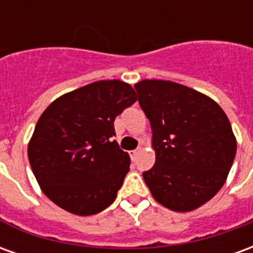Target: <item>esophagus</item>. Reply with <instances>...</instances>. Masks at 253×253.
Instances as JSON below:
<instances>
[{"instance_id": "1", "label": "esophagus", "mask_w": 253, "mask_h": 253, "mask_svg": "<svg viewBox=\"0 0 253 253\" xmlns=\"http://www.w3.org/2000/svg\"><path fill=\"white\" fill-rule=\"evenodd\" d=\"M141 150H142V149L138 148V149H135V150H130V152H128V154H130V157H131L132 161H135V160H137L138 154L141 153Z\"/></svg>"}]
</instances>
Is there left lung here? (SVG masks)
Masks as SVG:
<instances>
[{
  "label": "left lung",
  "instance_id": "8db88e82",
  "mask_svg": "<svg viewBox=\"0 0 253 253\" xmlns=\"http://www.w3.org/2000/svg\"><path fill=\"white\" fill-rule=\"evenodd\" d=\"M152 126L156 163L143 180L160 205L192 211L221 190L237 142L228 116L206 94L165 80L134 85Z\"/></svg>",
  "mask_w": 253,
  "mask_h": 253
}]
</instances>
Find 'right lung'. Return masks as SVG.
<instances>
[{
    "label": "right lung",
    "instance_id": "add662e5",
    "mask_svg": "<svg viewBox=\"0 0 253 253\" xmlns=\"http://www.w3.org/2000/svg\"><path fill=\"white\" fill-rule=\"evenodd\" d=\"M137 99L130 84L103 80L62 94L47 107L28 143V159L50 201L83 217L115 201L130 156L112 139L114 121Z\"/></svg>",
    "mask_w": 253,
    "mask_h": 253
}]
</instances>
